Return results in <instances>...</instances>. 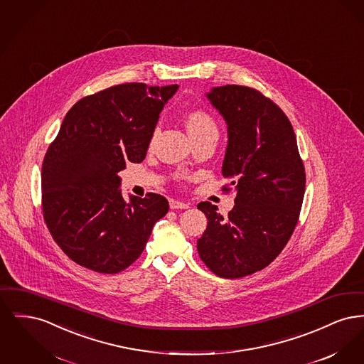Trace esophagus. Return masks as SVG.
I'll use <instances>...</instances> for the list:
<instances>
[{
  "label": "esophagus",
  "mask_w": 364,
  "mask_h": 364,
  "mask_svg": "<svg viewBox=\"0 0 364 364\" xmlns=\"http://www.w3.org/2000/svg\"><path fill=\"white\" fill-rule=\"evenodd\" d=\"M190 203L186 202H180V200H171V208L177 210V208H190Z\"/></svg>",
  "instance_id": "esophagus-1"
}]
</instances>
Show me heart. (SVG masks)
<instances>
[{
	"label": "heart",
	"mask_w": 364,
	"mask_h": 364,
	"mask_svg": "<svg viewBox=\"0 0 364 364\" xmlns=\"http://www.w3.org/2000/svg\"><path fill=\"white\" fill-rule=\"evenodd\" d=\"M187 128L191 136H196L206 132H214L217 134V125L211 116L203 110H193L187 116Z\"/></svg>",
	"instance_id": "heart-1"
}]
</instances>
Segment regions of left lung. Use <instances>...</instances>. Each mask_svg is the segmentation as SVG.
Returning <instances> with one entry per match:
<instances>
[{
	"label": "left lung",
	"mask_w": 364,
	"mask_h": 364,
	"mask_svg": "<svg viewBox=\"0 0 364 364\" xmlns=\"http://www.w3.org/2000/svg\"><path fill=\"white\" fill-rule=\"evenodd\" d=\"M228 125L223 176L235 191L224 217L202 202L208 228L198 252L223 278H240L269 266L294 233L306 191V172L294 127L272 100L250 87H214L206 94Z\"/></svg>",
	"instance_id": "1"
}]
</instances>
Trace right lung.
Instances as JSON below:
<instances>
[{
  "label": "right lung",
  "mask_w": 364,
  "mask_h": 364,
  "mask_svg": "<svg viewBox=\"0 0 364 364\" xmlns=\"http://www.w3.org/2000/svg\"><path fill=\"white\" fill-rule=\"evenodd\" d=\"M178 86L125 83L70 107L42 164L43 218L77 264L114 274L143 252L169 210L158 193L122 198L119 172L144 159L159 113Z\"/></svg>",
  "instance_id": "obj_1"
}]
</instances>
